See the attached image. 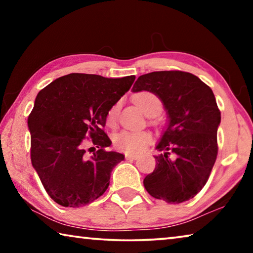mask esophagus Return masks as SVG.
<instances>
[{
	"label": "esophagus",
	"instance_id": "1",
	"mask_svg": "<svg viewBox=\"0 0 253 253\" xmlns=\"http://www.w3.org/2000/svg\"><path fill=\"white\" fill-rule=\"evenodd\" d=\"M125 157H126V160H136L137 158L136 155H131V154H126Z\"/></svg>",
	"mask_w": 253,
	"mask_h": 253
}]
</instances>
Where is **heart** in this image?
<instances>
[{
  "mask_svg": "<svg viewBox=\"0 0 253 253\" xmlns=\"http://www.w3.org/2000/svg\"><path fill=\"white\" fill-rule=\"evenodd\" d=\"M134 101L140 110L147 116L151 114H160L162 110V100L156 93L152 91H140L134 96ZM119 102L110 107L107 113V124L114 126L117 121ZM152 140L151 132L146 130L124 129L114 136V146L116 149L126 154H138L148 146Z\"/></svg>",
  "mask_w": 253,
  "mask_h": 253,
  "instance_id": "b5f03b06",
  "label": "heart"
}]
</instances>
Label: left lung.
I'll return each mask as SVG.
<instances>
[{
    "label": "left lung",
    "instance_id": "1",
    "mask_svg": "<svg viewBox=\"0 0 253 253\" xmlns=\"http://www.w3.org/2000/svg\"><path fill=\"white\" fill-rule=\"evenodd\" d=\"M160 97L169 123L156 146L155 169L144 178L153 198L169 204L193 199L202 190L217 156L221 111L212 89L190 72L154 71L140 76L132 91Z\"/></svg>",
    "mask_w": 253,
    "mask_h": 253
}]
</instances>
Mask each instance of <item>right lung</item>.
I'll return each mask as SVG.
<instances>
[{
  "mask_svg": "<svg viewBox=\"0 0 253 253\" xmlns=\"http://www.w3.org/2000/svg\"><path fill=\"white\" fill-rule=\"evenodd\" d=\"M134 80L69 74L38 93L28 118L31 162L55 203L84 207L108 188L111 170L125 156L106 149L111 145L104 130L107 113ZM87 141L98 148L91 157L84 148Z\"/></svg>",
  "mask_w": 253,
  "mask_h": 253,
  "instance_id": "right-lung-1",
  "label": "right lung"
}]
</instances>
